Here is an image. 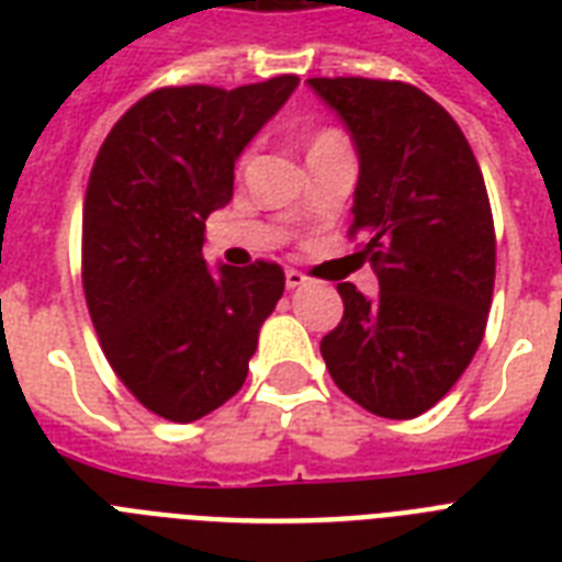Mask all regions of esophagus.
Masks as SVG:
<instances>
[{"instance_id": "obj_1", "label": "esophagus", "mask_w": 562, "mask_h": 562, "mask_svg": "<svg viewBox=\"0 0 562 562\" xmlns=\"http://www.w3.org/2000/svg\"><path fill=\"white\" fill-rule=\"evenodd\" d=\"M303 282H306V273L303 271H297V268H289V271H285V285H289V289H300Z\"/></svg>"}]
</instances>
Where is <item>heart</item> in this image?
Segmentation results:
<instances>
[{
  "mask_svg": "<svg viewBox=\"0 0 562 562\" xmlns=\"http://www.w3.org/2000/svg\"><path fill=\"white\" fill-rule=\"evenodd\" d=\"M344 143V136L338 134V131H317L315 136H312V143H308V157H317V154H324V151H333V148H341ZM247 157H250V151L241 157V162H247Z\"/></svg>",
  "mask_w": 562,
  "mask_h": 562,
  "instance_id": "heart-1",
  "label": "heart"
}]
</instances>
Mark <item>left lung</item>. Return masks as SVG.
<instances>
[{"label": "left lung", "instance_id": "8db88e82", "mask_svg": "<svg viewBox=\"0 0 562 562\" xmlns=\"http://www.w3.org/2000/svg\"><path fill=\"white\" fill-rule=\"evenodd\" d=\"M359 151L347 236L379 277L368 300L341 282V324L321 356L375 417L411 419L443 400L487 329L496 229L479 160L449 113L382 78H308Z\"/></svg>", "mask_w": 562, "mask_h": 562}]
</instances>
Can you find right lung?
<instances>
[{"instance_id": "right-lung-1", "label": "right lung", "mask_w": 562, "mask_h": 562, "mask_svg": "<svg viewBox=\"0 0 562 562\" xmlns=\"http://www.w3.org/2000/svg\"><path fill=\"white\" fill-rule=\"evenodd\" d=\"M297 83L160 87L119 119L92 162L83 297L113 373L157 417L192 423L236 396L282 297L277 262L212 271L203 221L227 206L236 157Z\"/></svg>"}]
</instances>
